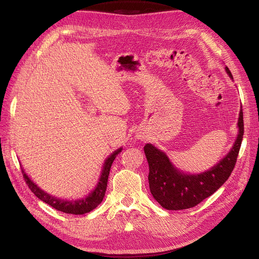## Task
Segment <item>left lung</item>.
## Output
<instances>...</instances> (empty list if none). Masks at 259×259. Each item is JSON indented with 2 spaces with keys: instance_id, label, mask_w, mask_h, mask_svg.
I'll list each match as a JSON object with an SVG mask.
<instances>
[{
  "instance_id": "8db88e82",
  "label": "left lung",
  "mask_w": 259,
  "mask_h": 259,
  "mask_svg": "<svg viewBox=\"0 0 259 259\" xmlns=\"http://www.w3.org/2000/svg\"><path fill=\"white\" fill-rule=\"evenodd\" d=\"M226 71L232 79L228 67ZM239 135L231 151L214 167L198 175H188L176 169L166 156L154 146L147 144L144 148L149 163V188L153 198L166 209H187L198 205L221 188L236 166L244 134L243 111L239 116Z\"/></svg>"
}]
</instances>
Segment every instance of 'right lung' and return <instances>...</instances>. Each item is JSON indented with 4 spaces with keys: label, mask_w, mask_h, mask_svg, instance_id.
<instances>
[{
    "label": "right lung",
    "mask_w": 259,
    "mask_h": 259,
    "mask_svg": "<svg viewBox=\"0 0 259 259\" xmlns=\"http://www.w3.org/2000/svg\"><path fill=\"white\" fill-rule=\"evenodd\" d=\"M121 150H122V148L117 149L116 151H114L106 160V162L104 164L103 171H101L99 183H98L97 187L95 188V190H94L92 193H90L89 197H86L85 199H82V200L64 201V200L55 198V197H53V195H50L46 192H44L43 190H41L40 188H38L33 182H31V179L27 176L25 171H23L22 167H21V173H22L23 178H25L26 184L30 188V190L32 191L38 199L45 202L46 204H49L52 207H54L55 209L64 211V213H67V214L82 215V214L89 213V211L93 210L94 208H96L100 204L101 201H103V199L105 197L106 189H107L108 177H109V173H110L112 162L116 158V155L121 152Z\"/></svg>",
    "instance_id": "right-lung-1"
}]
</instances>
